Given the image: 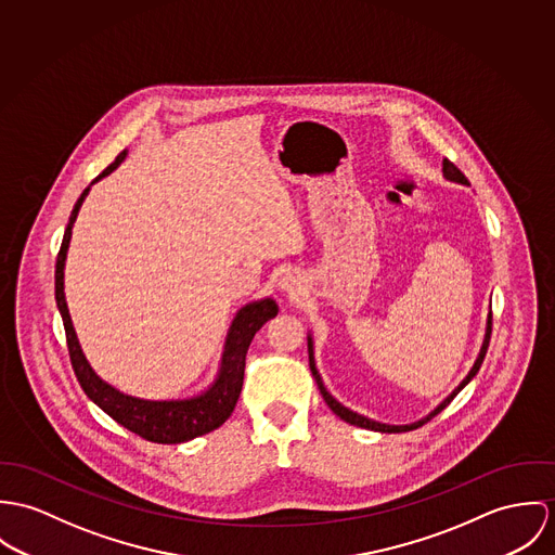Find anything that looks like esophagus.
I'll use <instances>...</instances> for the list:
<instances>
[{"mask_svg":"<svg viewBox=\"0 0 555 555\" xmlns=\"http://www.w3.org/2000/svg\"><path fill=\"white\" fill-rule=\"evenodd\" d=\"M279 287H281V292H285V294H300V289H302V276L300 274H296V272H285L281 279H279Z\"/></svg>","mask_w":555,"mask_h":555,"instance_id":"1","label":"esophagus"}]
</instances>
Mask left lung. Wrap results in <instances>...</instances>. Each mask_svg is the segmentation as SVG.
Segmentation results:
<instances>
[{
  "label": "left lung",
  "mask_w": 555,
  "mask_h": 555,
  "mask_svg": "<svg viewBox=\"0 0 555 555\" xmlns=\"http://www.w3.org/2000/svg\"><path fill=\"white\" fill-rule=\"evenodd\" d=\"M442 177L447 179V181H451V183H460V185H470L468 183V179L449 162V159H442ZM490 336H492V310H490V314H488V323H486V336H483V345H481V349H479V356H477V360H475V364H473V369L468 370V374L462 378V383L434 409L430 411L426 417H422V420H417V422H413V424H400V426H393V424H380V422H374V420H370V417H364V415H360V413H356V411H351V409H347L345 404H340L330 391H327V387L323 385V378H321V374H319V370H317V362H314V343H312V334L308 332L307 340H308V364H310V372H312V376H314V380H317V385H319V391H321V396H323V400H325V404L343 420V422H347V424H351V426H358V428H366V430L374 431H383V434H398V431H409L415 430V428H420V426H424L426 422H430L434 415H438L470 380H473V376L479 372L481 369V364H483V358H486V353H488V347H490Z\"/></svg>",
  "instance_id": "8db88e82"
}]
</instances>
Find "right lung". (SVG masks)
Listing matches in <instances>:
<instances>
[{
	"mask_svg": "<svg viewBox=\"0 0 555 555\" xmlns=\"http://www.w3.org/2000/svg\"><path fill=\"white\" fill-rule=\"evenodd\" d=\"M127 149L117 155V159L91 183L95 185L104 177L113 175L127 157ZM91 185L87 186L78 202L74 204V210L69 215L65 234H63L62 248L57 255V270H55V300L57 308L62 312L63 327H65V338H67V349H69V360L74 372L80 380V387L85 393L106 413L111 415L117 424L127 428L151 442H162V444H177V442H186L193 440L195 436L208 434L217 430L219 426L225 424V420L232 415L241 389H243V378H245V360H247L248 345L255 336V332L272 317H276L279 305L272 298H261L247 302L245 307L238 308L234 314L223 353H221V364L217 370L215 380L202 389L199 393L186 396V398H168V400H149V398H138L131 393H125L117 389L115 385L106 383L95 370L91 369L89 360L82 353V347L78 343L67 302H65V259H67V248L72 241V228L76 223L78 210L89 195Z\"/></svg>",
	"mask_w": 555,
	"mask_h": 555,
	"instance_id": "add662e5",
	"label": "right lung"
}]
</instances>
